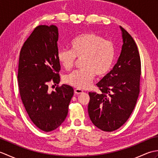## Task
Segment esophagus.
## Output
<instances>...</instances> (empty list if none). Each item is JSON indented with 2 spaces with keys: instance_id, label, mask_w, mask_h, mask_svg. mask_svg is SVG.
<instances>
[{
  "instance_id": "esophagus-1",
  "label": "esophagus",
  "mask_w": 158,
  "mask_h": 158,
  "mask_svg": "<svg viewBox=\"0 0 158 158\" xmlns=\"http://www.w3.org/2000/svg\"><path fill=\"white\" fill-rule=\"evenodd\" d=\"M83 91L82 89H75V94L76 95H79V94H81V93H83Z\"/></svg>"
}]
</instances>
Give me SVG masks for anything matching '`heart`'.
Here are the masks:
<instances>
[{
    "instance_id": "b5f03b06",
    "label": "heart",
    "mask_w": 158,
    "mask_h": 158,
    "mask_svg": "<svg viewBox=\"0 0 158 158\" xmlns=\"http://www.w3.org/2000/svg\"><path fill=\"white\" fill-rule=\"evenodd\" d=\"M70 51L60 49L58 59L64 69H72L75 58L81 60V69L65 77V82L77 89H86L91 85L95 75L104 77L112 68L115 58L113 43L103 39L94 32H84L76 36L70 43Z\"/></svg>"
}]
</instances>
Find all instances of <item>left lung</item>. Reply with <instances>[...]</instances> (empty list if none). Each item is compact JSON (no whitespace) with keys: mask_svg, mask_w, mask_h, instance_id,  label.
Here are the masks:
<instances>
[{"mask_svg":"<svg viewBox=\"0 0 158 158\" xmlns=\"http://www.w3.org/2000/svg\"><path fill=\"white\" fill-rule=\"evenodd\" d=\"M119 27L123 45L117 62L96 84L101 92H89V118L105 132H112L126 123L140 92L141 64L138 48L129 33Z\"/></svg>","mask_w":158,"mask_h":158,"instance_id":"1","label":"left lung"}]
</instances>
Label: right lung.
Here are the masks:
<instances>
[{
  "mask_svg": "<svg viewBox=\"0 0 158 158\" xmlns=\"http://www.w3.org/2000/svg\"><path fill=\"white\" fill-rule=\"evenodd\" d=\"M58 40L56 26H39L23 43L19 53L20 97L33 123L47 132L56 129L65 120L74 92L71 86L65 84L57 86L55 91H48L49 82L53 80L58 84L60 81Z\"/></svg>",
  "mask_w": 158,
  "mask_h": 158,
  "instance_id": "right-lung-1",
  "label": "right lung"
}]
</instances>
